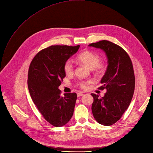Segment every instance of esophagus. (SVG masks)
I'll return each instance as SVG.
<instances>
[{"instance_id": "34e87169", "label": "esophagus", "mask_w": 153, "mask_h": 153, "mask_svg": "<svg viewBox=\"0 0 153 153\" xmlns=\"http://www.w3.org/2000/svg\"><path fill=\"white\" fill-rule=\"evenodd\" d=\"M83 95V92H78V93H77V97H80L82 96Z\"/></svg>"}]
</instances>
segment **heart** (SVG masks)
Wrapping results in <instances>:
<instances>
[{"instance_id": "obj_1", "label": "heart", "mask_w": 153, "mask_h": 153, "mask_svg": "<svg viewBox=\"0 0 153 153\" xmlns=\"http://www.w3.org/2000/svg\"><path fill=\"white\" fill-rule=\"evenodd\" d=\"M76 59L90 69L96 76H100L106 70L105 65L100 62V58L99 54L91 51H85L78 54ZM63 71L67 76H71L74 73V66L71 60H67L63 65ZM91 80H87L80 81L76 83V86L82 90H86L88 85L91 83Z\"/></svg>"}]
</instances>
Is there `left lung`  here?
I'll list each match as a JSON object with an SVG mask.
<instances>
[{"label":"left lung","instance_id":"8db88e82","mask_svg":"<svg viewBox=\"0 0 153 153\" xmlns=\"http://www.w3.org/2000/svg\"><path fill=\"white\" fill-rule=\"evenodd\" d=\"M90 46L100 48L108 58V66L101 80L102 86L106 89L104 97L91 94L94 102L91 111L95 119L103 126H111L122 117L129 107L135 88V76L132 61L127 52L120 46L102 40Z\"/></svg>","mask_w":153,"mask_h":153}]
</instances>
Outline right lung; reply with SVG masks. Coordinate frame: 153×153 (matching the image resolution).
<instances>
[{
  "label": "right lung",
  "mask_w": 153,
  "mask_h": 153,
  "mask_svg": "<svg viewBox=\"0 0 153 153\" xmlns=\"http://www.w3.org/2000/svg\"><path fill=\"white\" fill-rule=\"evenodd\" d=\"M76 46L53 45L41 50L30 63L27 85L31 99L45 119L54 127H62L71 119L76 93L61 97L58 87L66 74L63 65L78 50Z\"/></svg>",
  "instance_id": "obj_1"
}]
</instances>
